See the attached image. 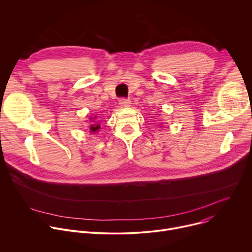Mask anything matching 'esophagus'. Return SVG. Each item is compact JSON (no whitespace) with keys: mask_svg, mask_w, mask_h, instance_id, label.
Returning a JSON list of instances; mask_svg holds the SVG:
<instances>
[{"mask_svg":"<svg viewBox=\"0 0 252 252\" xmlns=\"http://www.w3.org/2000/svg\"><path fill=\"white\" fill-rule=\"evenodd\" d=\"M119 104L122 106V107H129L130 104H131V101L127 98H120L119 100Z\"/></svg>","mask_w":252,"mask_h":252,"instance_id":"esophagus-1","label":"esophagus"}]
</instances>
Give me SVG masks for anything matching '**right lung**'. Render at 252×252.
<instances>
[{
	"label": "right lung",
	"instance_id": "obj_1",
	"mask_svg": "<svg viewBox=\"0 0 252 252\" xmlns=\"http://www.w3.org/2000/svg\"><path fill=\"white\" fill-rule=\"evenodd\" d=\"M100 128V126L99 125H95V124H93V125H91V127H90V129H91V133H93V132H96V130H98Z\"/></svg>",
	"mask_w": 252,
	"mask_h": 252
}]
</instances>
